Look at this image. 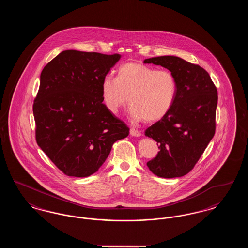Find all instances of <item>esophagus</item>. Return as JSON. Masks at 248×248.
I'll return each instance as SVG.
<instances>
[{"label":"esophagus","instance_id":"esophagus-1","mask_svg":"<svg viewBox=\"0 0 248 248\" xmlns=\"http://www.w3.org/2000/svg\"><path fill=\"white\" fill-rule=\"evenodd\" d=\"M130 135L133 137H140L141 136V132L139 130L135 129V128H131L130 129Z\"/></svg>","mask_w":248,"mask_h":248}]
</instances>
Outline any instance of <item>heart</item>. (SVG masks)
<instances>
[{"mask_svg": "<svg viewBox=\"0 0 248 248\" xmlns=\"http://www.w3.org/2000/svg\"><path fill=\"white\" fill-rule=\"evenodd\" d=\"M177 90V79L171 71L141 62L122 64L115 79L106 76L101 82L107 108L117 113L129 101L130 117L135 122L154 123L165 117L173 107Z\"/></svg>", "mask_w": 248, "mask_h": 248, "instance_id": "heart-1", "label": "heart"}]
</instances>
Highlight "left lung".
<instances>
[{
    "label": "left lung",
    "instance_id": "left-lung-1",
    "mask_svg": "<svg viewBox=\"0 0 248 248\" xmlns=\"http://www.w3.org/2000/svg\"><path fill=\"white\" fill-rule=\"evenodd\" d=\"M144 63L169 70L177 83L168 114L145 131L160 150L147 165L158 177H183L199 161L215 135L217 87L204 69L180 58L163 56L145 59Z\"/></svg>",
    "mask_w": 248,
    "mask_h": 248
}]
</instances>
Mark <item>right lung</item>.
<instances>
[{"mask_svg":"<svg viewBox=\"0 0 248 248\" xmlns=\"http://www.w3.org/2000/svg\"><path fill=\"white\" fill-rule=\"evenodd\" d=\"M119 54L66 50L41 73L33 103L38 146L70 177L95 173L128 126L103 104L101 82Z\"/></svg>","mask_w":248,"mask_h":248,"instance_id":"1","label":"right lung"}]
</instances>
